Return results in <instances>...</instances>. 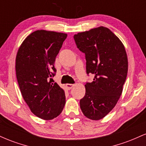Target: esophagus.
Returning a JSON list of instances; mask_svg holds the SVG:
<instances>
[{"label": "esophagus", "mask_w": 146, "mask_h": 146, "mask_svg": "<svg viewBox=\"0 0 146 146\" xmlns=\"http://www.w3.org/2000/svg\"><path fill=\"white\" fill-rule=\"evenodd\" d=\"M74 86H75V84H66V88H67V89H68V90H71Z\"/></svg>", "instance_id": "esophagus-1"}]
</instances>
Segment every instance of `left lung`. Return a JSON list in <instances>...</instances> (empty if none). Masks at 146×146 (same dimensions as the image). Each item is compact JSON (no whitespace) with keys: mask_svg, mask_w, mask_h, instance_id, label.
<instances>
[{"mask_svg":"<svg viewBox=\"0 0 146 146\" xmlns=\"http://www.w3.org/2000/svg\"><path fill=\"white\" fill-rule=\"evenodd\" d=\"M74 40L85 53L87 74L95 75L85 84L80 108L87 118L100 120L113 109L123 91L128 73L126 51L119 38L105 27L78 33Z\"/></svg>","mask_w":146,"mask_h":146,"instance_id":"1","label":"left lung"}]
</instances>
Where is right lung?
Instances as JSON below:
<instances>
[{"label":"right lung","instance_id":"1","mask_svg":"<svg viewBox=\"0 0 146 146\" xmlns=\"http://www.w3.org/2000/svg\"><path fill=\"white\" fill-rule=\"evenodd\" d=\"M66 37V33L37 30L18 50L16 72L21 94L31 111L42 119L56 118L66 103L64 90L52 78L56 58Z\"/></svg>","mask_w":146,"mask_h":146}]
</instances>
